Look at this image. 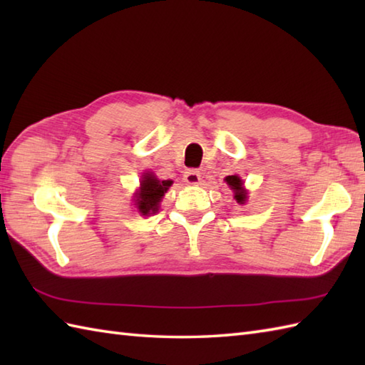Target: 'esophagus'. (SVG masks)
Here are the masks:
<instances>
[{"label": "esophagus", "mask_w": 365, "mask_h": 365, "mask_svg": "<svg viewBox=\"0 0 365 365\" xmlns=\"http://www.w3.org/2000/svg\"><path fill=\"white\" fill-rule=\"evenodd\" d=\"M183 180L188 185H197L200 182V173L196 169H188L187 173L183 174Z\"/></svg>", "instance_id": "obj_1"}]
</instances>
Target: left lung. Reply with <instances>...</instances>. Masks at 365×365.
Wrapping results in <instances>:
<instances>
[{
    "label": "left lung",
    "mask_w": 365,
    "mask_h": 365,
    "mask_svg": "<svg viewBox=\"0 0 365 365\" xmlns=\"http://www.w3.org/2000/svg\"><path fill=\"white\" fill-rule=\"evenodd\" d=\"M224 180L227 182L229 188L234 191V199L238 204H245L247 200V191L245 190V183L238 175H227Z\"/></svg>",
    "instance_id": "1"
}]
</instances>
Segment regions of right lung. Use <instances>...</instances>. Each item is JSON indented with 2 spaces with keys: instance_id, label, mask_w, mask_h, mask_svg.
I'll use <instances>...</instances> for the list:
<instances>
[{
  "instance_id": "add662e5",
  "label": "right lung",
  "mask_w": 365,
  "mask_h": 365,
  "mask_svg": "<svg viewBox=\"0 0 365 365\" xmlns=\"http://www.w3.org/2000/svg\"><path fill=\"white\" fill-rule=\"evenodd\" d=\"M173 180H158L153 173L143 174L141 187L135 192V205L143 216H150L158 212L160 202L165 192L169 190Z\"/></svg>"
}]
</instances>
